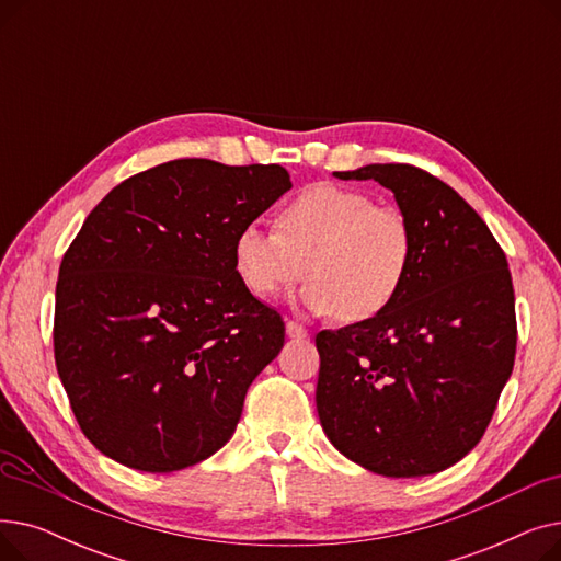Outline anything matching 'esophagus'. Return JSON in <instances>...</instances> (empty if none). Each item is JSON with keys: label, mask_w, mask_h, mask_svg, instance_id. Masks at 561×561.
<instances>
[{"label": "esophagus", "mask_w": 561, "mask_h": 561, "mask_svg": "<svg viewBox=\"0 0 561 561\" xmlns=\"http://www.w3.org/2000/svg\"><path fill=\"white\" fill-rule=\"evenodd\" d=\"M286 334H288L290 339H307V336H309V332L300 325V322H293V320L286 322Z\"/></svg>", "instance_id": "obj_1"}]
</instances>
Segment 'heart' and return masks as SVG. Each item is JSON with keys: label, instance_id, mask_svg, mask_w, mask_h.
<instances>
[{"label": "heart", "instance_id": "heart-1", "mask_svg": "<svg viewBox=\"0 0 561 561\" xmlns=\"http://www.w3.org/2000/svg\"><path fill=\"white\" fill-rule=\"evenodd\" d=\"M275 227L248 222L233 239V271L256 298L311 277L300 302L316 316L364 322L387 311L414 263V229L393 206L339 184L307 186Z\"/></svg>", "mask_w": 561, "mask_h": 561}]
</instances>
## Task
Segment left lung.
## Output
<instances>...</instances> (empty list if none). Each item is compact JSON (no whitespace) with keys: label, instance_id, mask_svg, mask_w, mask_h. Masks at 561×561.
Instances as JSON below:
<instances>
[{"label":"left lung","instance_id":"8db88e82","mask_svg":"<svg viewBox=\"0 0 561 561\" xmlns=\"http://www.w3.org/2000/svg\"><path fill=\"white\" fill-rule=\"evenodd\" d=\"M334 176L389 188L416 250L387 311L318 332L320 425L377 476L438 473L480 444L514 368L507 256L473 206L421 168L370 163Z\"/></svg>","mask_w":561,"mask_h":561}]
</instances>
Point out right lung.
Wrapping results in <instances>:
<instances>
[{
    "label": "right lung",
    "mask_w": 561,
    "mask_h": 561,
    "mask_svg": "<svg viewBox=\"0 0 561 561\" xmlns=\"http://www.w3.org/2000/svg\"><path fill=\"white\" fill-rule=\"evenodd\" d=\"M290 186L275 163L176 159L85 218L58 268L54 359L102 455L172 473L231 438L284 345L282 316L233 271V239Z\"/></svg>",
    "instance_id": "add662e5"
}]
</instances>
